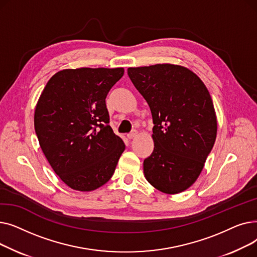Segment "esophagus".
<instances>
[{
  "instance_id": "esophagus-1",
  "label": "esophagus",
  "mask_w": 257,
  "mask_h": 257,
  "mask_svg": "<svg viewBox=\"0 0 257 257\" xmlns=\"http://www.w3.org/2000/svg\"><path fill=\"white\" fill-rule=\"evenodd\" d=\"M137 137H138V132H137V131H133V132H131V133L127 134V138H128V140H132V139L137 138Z\"/></svg>"
}]
</instances>
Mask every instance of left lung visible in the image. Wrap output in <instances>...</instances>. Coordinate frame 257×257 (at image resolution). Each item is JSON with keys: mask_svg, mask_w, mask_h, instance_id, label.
Here are the masks:
<instances>
[{"mask_svg": "<svg viewBox=\"0 0 257 257\" xmlns=\"http://www.w3.org/2000/svg\"><path fill=\"white\" fill-rule=\"evenodd\" d=\"M128 76L149 104L154 150L144 160L145 177L165 194L192 186L217 138V116L205 84L177 64L129 67Z\"/></svg>", "mask_w": 257, "mask_h": 257, "instance_id": "obj_1", "label": "left lung"}]
</instances>
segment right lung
Masks as SVG:
<instances>
[{
    "mask_svg": "<svg viewBox=\"0 0 257 257\" xmlns=\"http://www.w3.org/2000/svg\"><path fill=\"white\" fill-rule=\"evenodd\" d=\"M116 69H66L48 81L34 112L39 146L71 188L97 190L111 178L125 144L109 126L105 99L123 77Z\"/></svg>",
    "mask_w": 257,
    "mask_h": 257,
    "instance_id": "add662e5",
    "label": "right lung"
}]
</instances>
